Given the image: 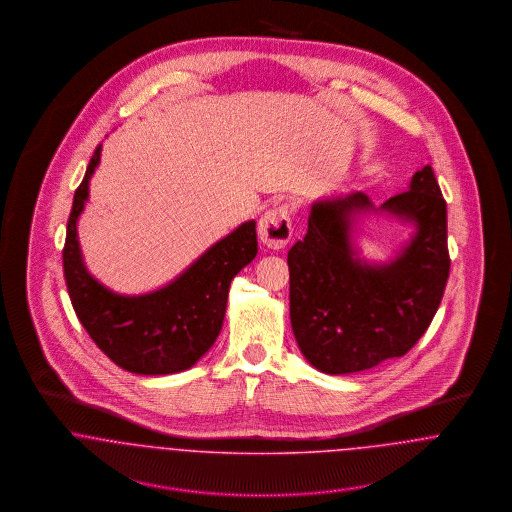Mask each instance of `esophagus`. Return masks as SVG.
<instances>
[{
    "label": "esophagus",
    "instance_id": "1",
    "mask_svg": "<svg viewBox=\"0 0 512 512\" xmlns=\"http://www.w3.org/2000/svg\"><path fill=\"white\" fill-rule=\"evenodd\" d=\"M292 230V213L286 205L266 211L258 222L260 242L270 250L284 248L292 238Z\"/></svg>",
    "mask_w": 512,
    "mask_h": 512
}]
</instances>
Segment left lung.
<instances>
[{"mask_svg":"<svg viewBox=\"0 0 512 512\" xmlns=\"http://www.w3.org/2000/svg\"><path fill=\"white\" fill-rule=\"evenodd\" d=\"M386 210L417 226L388 265L352 248L354 217ZM447 209L430 165L410 189L374 209L365 193L315 201L307 234L288 252L290 317L299 351L325 374H349L404 357L430 327L449 276Z\"/></svg>","mask_w":512,"mask_h":512,"instance_id":"8db88e82","label":"left lung"}]
</instances>
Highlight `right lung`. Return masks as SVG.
Wrapping results in <instances>:
<instances>
[{
	"instance_id": "obj_1",
	"label": "right lung",
	"mask_w": 512,
	"mask_h": 512,
	"mask_svg": "<svg viewBox=\"0 0 512 512\" xmlns=\"http://www.w3.org/2000/svg\"><path fill=\"white\" fill-rule=\"evenodd\" d=\"M102 146L74 191L67 224L63 270L74 313L98 349L134 374L159 376L195 365L217 341L232 278L258 254L256 220L213 244L171 284L144 293L120 295L90 276L82 262L76 220L88 201V181L100 163Z\"/></svg>"
}]
</instances>
